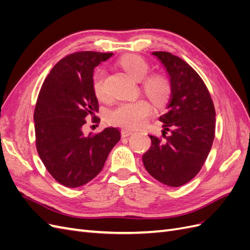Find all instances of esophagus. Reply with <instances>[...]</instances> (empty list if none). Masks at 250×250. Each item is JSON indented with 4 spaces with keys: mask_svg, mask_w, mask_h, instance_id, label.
I'll return each mask as SVG.
<instances>
[{
    "mask_svg": "<svg viewBox=\"0 0 250 250\" xmlns=\"http://www.w3.org/2000/svg\"><path fill=\"white\" fill-rule=\"evenodd\" d=\"M133 132L131 130H128V129H122V131H121V134H122L123 138H127L129 137V135H131Z\"/></svg>",
    "mask_w": 250,
    "mask_h": 250,
    "instance_id": "obj_1",
    "label": "esophagus"
}]
</instances>
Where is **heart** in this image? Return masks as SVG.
<instances>
[{"label":"heart","instance_id":"heart-1","mask_svg":"<svg viewBox=\"0 0 250 250\" xmlns=\"http://www.w3.org/2000/svg\"><path fill=\"white\" fill-rule=\"evenodd\" d=\"M120 65L123 67L129 76L142 81L145 78L149 71L150 65L145 59L138 55H125L120 59ZM105 74L103 70H98L93 79V88L96 96L103 100L106 98V88H105ZM145 92L155 103L161 104L166 101L170 94V81L162 75H155L150 77L145 82ZM150 104L143 99L129 102H121L109 112V121L118 126L134 129L145 123L150 115Z\"/></svg>","mask_w":250,"mask_h":250}]
</instances>
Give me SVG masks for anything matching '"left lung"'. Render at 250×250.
<instances>
[{
  "label": "left lung",
  "instance_id": "8db88e82",
  "mask_svg": "<svg viewBox=\"0 0 250 250\" xmlns=\"http://www.w3.org/2000/svg\"><path fill=\"white\" fill-rule=\"evenodd\" d=\"M168 74L171 95L161 116L163 139L149 135L151 146L143 164L151 176L170 187L193 179L213 145L216 111L199 75L185 60L169 52H152Z\"/></svg>",
  "mask_w": 250,
  "mask_h": 250
}]
</instances>
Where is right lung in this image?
<instances>
[{
  "instance_id": "obj_1",
  "label": "right lung",
  "mask_w": 250,
  "mask_h": 250,
  "mask_svg": "<svg viewBox=\"0 0 250 250\" xmlns=\"http://www.w3.org/2000/svg\"><path fill=\"white\" fill-rule=\"evenodd\" d=\"M112 53L83 51L62 58L44 79L34 110L37 152L59 184L78 188L101 172L121 139L117 127L84 135L88 115L99 110L94 69Z\"/></svg>"
}]
</instances>
